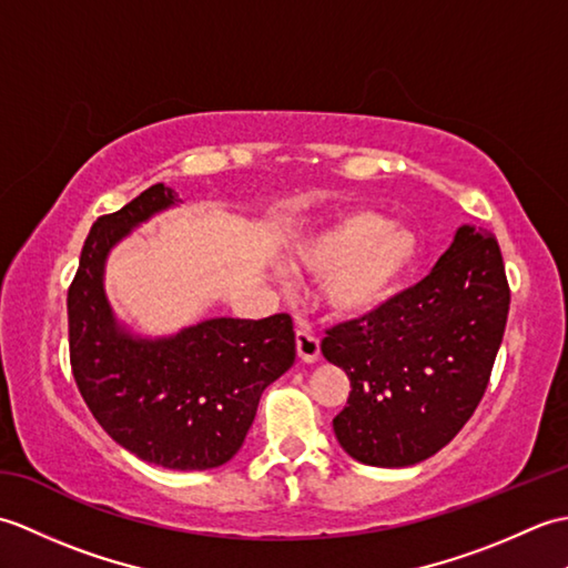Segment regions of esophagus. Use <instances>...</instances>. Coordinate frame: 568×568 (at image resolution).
<instances>
[{"label":"esophagus","instance_id":"34e87169","mask_svg":"<svg viewBox=\"0 0 568 568\" xmlns=\"http://www.w3.org/2000/svg\"><path fill=\"white\" fill-rule=\"evenodd\" d=\"M295 346H297V356L305 361V364H312V361L320 358V336L315 334V329L307 327H297L295 332Z\"/></svg>","mask_w":568,"mask_h":568}]
</instances>
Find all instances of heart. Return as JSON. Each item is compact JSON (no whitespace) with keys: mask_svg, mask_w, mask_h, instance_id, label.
<instances>
[{"mask_svg":"<svg viewBox=\"0 0 568 568\" xmlns=\"http://www.w3.org/2000/svg\"><path fill=\"white\" fill-rule=\"evenodd\" d=\"M303 258L327 275L324 297L334 312L371 315L403 291L419 258V236L376 212H352L312 241Z\"/></svg>","mask_w":568,"mask_h":568,"instance_id":"obj_1","label":"heart"}]
</instances>
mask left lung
Returning <instances> with one entry per match:
<instances>
[{
  "mask_svg": "<svg viewBox=\"0 0 568 568\" xmlns=\"http://www.w3.org/2000/svg\"><path fill=\"white\" fill-rule=\"evenodd\" d=\"M508 310L496 236L462 226L417 285L327 329L322 354L352 381L334 417L344 452L368 466H413L449 444L488 388Z\"/></svg>",
  "mask_w": 568,
  "mask_h": 568,
  "instance_id": "8db88e82",
  "label": "left lung"
}]
</instances>
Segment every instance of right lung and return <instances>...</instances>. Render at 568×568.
I'll list each match as a JSON object with an SVG mask.
<instances>
[{"label": "right lung", "instance_id": "add662e5", "mask_svg": "<svg viewBox=\"0 0 568 568\" xmlns=\"http://www.w3.org/2000/svg\"><path fill=\"white\" fill-rule=\"evenodd\" d=\"M180 202L163 183L92 224L68 287L70 366L82 400L126 452L163 468L226 464L261 393L295 361L291 315L207 320L171 339H136L104 297V258L131 226Z\"/></svg>", "mask_w": 568, "mask_h": 568}]
</instances>
